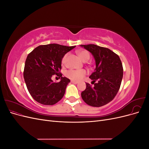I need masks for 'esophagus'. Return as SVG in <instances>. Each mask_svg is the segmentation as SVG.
<instances>
[{
  "label": "esophagus",
  "mask_w": 149,
  "mask_h": 149,
  "mask_svg": "<svg viewBox=\"0 0 149 149\" xmlns=\"http://www.w3.org/2000/svg\"><path fill=\"white\" fill-rule=\"evenodd\" d=\"M71 82L72 83H73V84H78V81H73V80H71Z\"/></svg>",
  "instance_id": "1"
}]
</instances>
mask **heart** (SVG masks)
<instances>
[{"mask_svg": "<svg viewBox=\"0 0 149 149\" xmlns=\"http://www.w3.org/2000/svg\"><path fill=\"white\" fill-rule=\"evenodd\" d=\"M78 55L79 56L80 59L84 62L87 61L90 58L89 53L87 51H85V50L78 51ZM66 56H67V55H65L63 58L62 60L63 63H65ZM86 71L84 70H68L65 73V75L66 77L73 81H76L82 79L84 76L86 75Z\"/></svg>", "mask_w": 149, "mask_h": 149, "instance_id": "obj_1", "label": "heart"}]
</instances>
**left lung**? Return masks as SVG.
I'll use <instances>...</instances> for the list:
<instances>
[{"label": "left lung", "mask_w": 149, "mask_h": 149, "mask_svg": "<svg viewBox=\"0 0 149 149\" xmlns=\"http://www.w3.org/2000/svg\"><path fill=\"white\" fill-rule=\"evenodd\" d=\"M80 46L92 54L96 63V68L89 76L94 86L86 83V88L81 93L82 99L91 106H104L115 97L120 86L123 67L120 58L109 48L94 44Z\"/></svg>", "instance_id": "8db88e82"}]
</instances>
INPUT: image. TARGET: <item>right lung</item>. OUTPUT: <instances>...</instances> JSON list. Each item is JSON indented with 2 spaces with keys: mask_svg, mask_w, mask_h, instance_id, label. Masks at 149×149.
<instances>
[{
  "mask_svg": "<svg viewBox=\"0 0 149 149\" xmlns=\"http://www.w3.org/2000/svg\"><path fill=\"white\" fill-rule=\"evenodd\" d=\"M75 47L48 44L40 45L29 54L24 78L29 93L36 101L44 105H53L63 97L70 80L63 77L59 71L63 58ZM55 74L61 78L60 82L52 81L51 77Z\"/></svg>",
  "mask_w": 149,
  "mask_h": 149,
  "instance_id": "right-lung-1",
  "label": "right lung"
}]
</instances>
